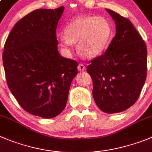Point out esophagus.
<instances>
[{
  "label": "esophagus",
  "instance_id": "34e87169",
  "mask_svg": "<svg viewBox=\"0 0 152 152\" xmlns=\"http://www.w3.org/2000/svg\"><path fill=\"white\" fill-rule=\"evenodd\" d=\"M77 68L79 71H84V70H86V66L83 64H79L78 65Z\"/></svg>",
  "mask_w": 152,
  "mask_h": 152
}]
</instances>
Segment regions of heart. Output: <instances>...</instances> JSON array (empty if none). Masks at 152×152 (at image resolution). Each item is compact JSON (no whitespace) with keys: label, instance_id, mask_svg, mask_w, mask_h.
Listing matches in <instances>:
<instances>
[{"label":"heart","instance_id":"b5f03b06","mask_svg":"<svg viewBox=\"0 0 152 152\" xmlns=\"http://www.w3.org/2000/svg\"><path fill=\"white\" fill-rule=\"evenodd\" d=\"M64 37L60 39L62 47L69 49L77 44V50L83 56L92 58L98 56L108 46L112 28L106 18L96 16H80L65 26Z\"/></svg>","mask_w":152,"mask_h":152}]
</instances>
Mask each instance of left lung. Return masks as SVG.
<instances>
[{"instance_id": "left-lung-1", "label": "left lung", "mask_w": 152, "mask_h": 152, "mask_svg": "<svg viewBox=\"0 0 152 152\" xmlns=\"http://www.w3.org/2000/svg\"><path fill=\"white\" fill-rule=\"evenodd\" d=\"M116 25V34L106 52L88 61L93 97L101 111L112 114L137 102L147 74V48L128 18L106 9Z\"/></svg>"}]
</instances>
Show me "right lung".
<instances>
[{"mask_svg": "<svg viewBox=\"0 0 152 152\" xmlns=\"http://www.w3.org/2000/svg\"><path fill=\"white\" fill-rule=\"evenodd\" d=\"M64 7L39 9L21 18L4 44L3 63L12 94L28 113L58 115L67 102L77 61L61 56L56 28Z\"/></svg>", "mask_w": 152, "mask_h": 152, "instance_id": "1", "label": "right lung"}]
</instances>
